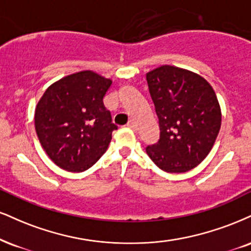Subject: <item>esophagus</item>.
I'll use <instances>...</instances> for the list:
<instances>
[{"label": "esophagus", "instance_id": "esophagus-1", "mask_svg": "<svg viewBox=\"0 0 251 251\" xmlns=\"http://www.w3.org/2000/svg\"><path fill=\"white\" fill-rule=\"evenodd\" d=\"M127 127L133 129V131H137V124L134 123V120H129L127 123Z\"/></svg>", "mask_w": 251, "mask_h": 251}]
</instances>
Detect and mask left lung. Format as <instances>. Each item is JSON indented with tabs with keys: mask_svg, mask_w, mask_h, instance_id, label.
<instances>
[{
	"mask_svg": "<svg viewBox=\"0 0 251 251\" xmlns=\"http://www.w3.org/2000/svg\"><path fill=\"white\" fill-rule=\"evenodd\" d=\"M159 119L158 143L146 147L160 170L185 173L208 155L221 127V108L210 84L199 75L162 65L146 75Z\"/></svg>",
	"mask_w": 251,
	"mask_h": 251,
	"instance_id": "obj_1",
	"label": "left lung"
}]
</instances>
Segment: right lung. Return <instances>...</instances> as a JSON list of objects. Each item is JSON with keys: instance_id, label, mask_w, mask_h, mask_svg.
<instances>
[{"instance_id": "1", "label": "right lung", "mask_w": 251, "mask_h": 251, "mask_svg": "<svg viewBox=\"0 0 251 251\" xmlns=\"http://www.w3.org/2000/svg\"><path fill=\"white\" fill-rule=\"evenodd\" d=\"M112 80L80 71L47 89L35 111L42 147L58 167L84 172L106 152L118 127L102 102Z\"/></svg>"}]
</instances>
